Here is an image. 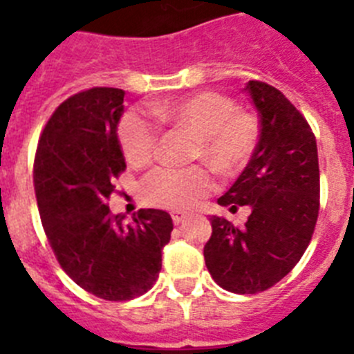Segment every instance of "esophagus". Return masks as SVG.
Here are the masks:
<instances>
[{
    "label": "esophagus",
    "mask_w": 354,
    "mask_h": 354,
    "mask_svg": "<svg viewBox=\"0 0 354 354\" xmlns=\"http://www.w3.org/2000/svg\"><path fill=\"white\" fill-rule=\"evenodd\" d=\"M186 218H187L186 212H179V211L171 212V220H174L175 225H180L184 220H186Z\"/></svg>",
    "instance_id": "34e87169"
}]
</instances>
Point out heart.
I'll return each instance as SVG.
<instances>
[{"label": "heart", "mask_w": 354, "mask_h": 354, "mask_svg": "<svg viewBox=\"0 0 354 354\" xmlns=\"http://www.w3.org/2000/svg\"><path fill=\"white\" fill-rule=\"evenodd\" d=\"M150 113L161 124L195 133V156L221 175L245 167L259 142L257 118L237 111L236 102L221 93L200 92L177 101L154 102ZM118 138L127 161L134 168L147 167L158 150V122L136 109L127 111L118 126ZM211 187L212 179L205 168L161 167L142 180V196L156 207L184 211L198 204Z\"/></svg>", "instance_id": "heart-1"}]
</instances>
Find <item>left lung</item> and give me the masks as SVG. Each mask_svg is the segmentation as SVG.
Masks as SVG:
<instances>
[{"label":"left lung","mask_w":354,"mask_h":354,"mask_svg":"<svg viewBox=\"0 0 354 354\" xmlns=\"http://www.w3.org/2000/svg\"><path fill=\"white\" fill-rule=\"evenodd\" d=\"M257 109L259 142L232 187L218 198L236 211L250 205L245 227L211 216L204 246L214 282L236 294H255L280 282L298 264L319 214V161L308 122L280 90L248 81Z\"/></svg>","instance_id":"obj_1"}]
</instances>
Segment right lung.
I'll list each match as a JSON object with an SVG mask.
<instances>
[{"label": "right lung", "instance_id": "1", "mask_svg": "<svg viewBox=\"0 0 354 354\" xmlns=\"http://www.w3.org/2000/svg\"><path fill=\"white\" fill-rule=\"evenodd\" d=\"M124 90L92 88L58 106L37 147L33 183L56 259L81 287L108 301L142 296L161 271L174 223L140 209L131 223L109 212L113 180L126 168L117 127Z\"/></svg>", "mask_w": 354, "mask_h": 354}]
</instances>
